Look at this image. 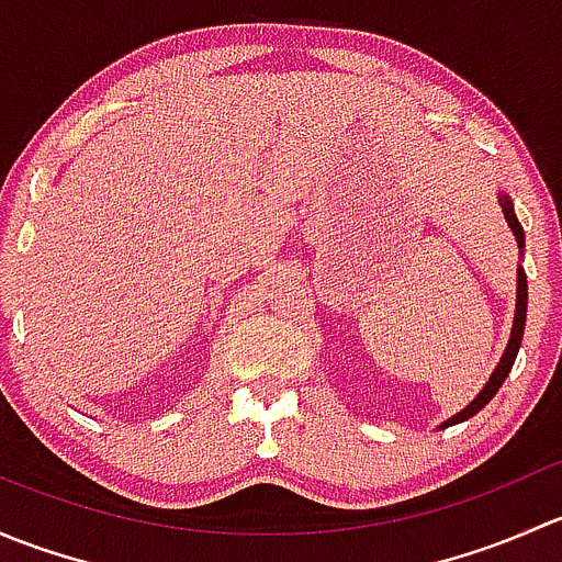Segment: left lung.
Segmentation results:
<instances>
[{
	"label": "left lung",
	"mask_w": 562,
	"mask_h": 562,
	"mask_svg": "<svg viewBox=\"0 0 562 562\" xmlns=\"http://www.w3.org/2000/svg\"><path fill=\"white\" fill-rule=\"evenodd\" d=\"M497 201H501L503 214H506L508 228L514 231V236H517V245H519V249H522L525 247V231H522V225H519L517 214H514L512 198H508L506 192H497ZM525 317H527V277H525V269H517V313H514V328H512V339H508V345H506V353H503L501 364L495 367V372H492V378L486 381V386L479 391V396H475V400L470 402L464 411H459L457 416H451L449 422H443V427H451V424H459V422H468L470 416H475V413H479L481 407H484L486 402L497 394V389L503 386V381H506L508 372H512L514 359H517V353H519V345H522Z\"/></svg>",
	"instance_id": "1"
}]
</instances>
